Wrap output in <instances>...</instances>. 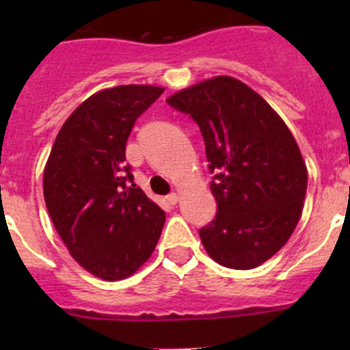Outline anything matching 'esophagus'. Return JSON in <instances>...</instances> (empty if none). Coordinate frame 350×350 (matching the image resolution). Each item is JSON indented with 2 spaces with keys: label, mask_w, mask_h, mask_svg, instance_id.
<instances>
[{
  "label": "esophagus",
  "mask_w": 350,
  "mask_h": 350,
  "mask_svg": "<svg viewBox=\"0 0 350 350\" xmlns=\"http://www.w3.org/2000/svg\"><path fill=\"white\" fill-rule=\"evenodd\" d=\"M165 200L169 201V204H176L179 201V195L178 193H169V195L165 196Z\"/></svg>",
  "instance_id": "obj_1"
}]
</instances>
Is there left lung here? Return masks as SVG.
Listing matches in <instances>:
<instances>
[{
    "mask_svg": "<svg viewBox=\"0 0 350 350\" xmlns=\"http://www.w3.org/2000/svg\"><path fill=\"white\" fill-rule=\"evenodd\" d=\"M172 108L198 123L217 215L200 228L204 249L230 269L266 262L291 237L306 195V165L295 137L262 96L217 76L172 94Z\"/></svg>",
    "mask_w": 350,
    "mask_h": 350,
    "instance_id": "left-lung-1",
    "label": "left lung"
}]
</instances>
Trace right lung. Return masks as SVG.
I'll use <instances>...</instances> for the list:
<instances>
[{
	"mask_svg": "<svg viewBox=\"0 0 350 350\" xmlns=\"http://www.w3.org/2000/svg\"><path fill=\"white\" fill-rule=\"evenodd\" d=\"M164 93L126 84L72 111L44 171L49 215L76 262L107 281L132 276L161 237L165 213L133 185L125 149L137 118Z\"/></svg>",
	"mask_w": 350,
	"mask_h": 350,
	"instance_id": "right-lung-1",
	"label": "right lung"
}]
</instances>
